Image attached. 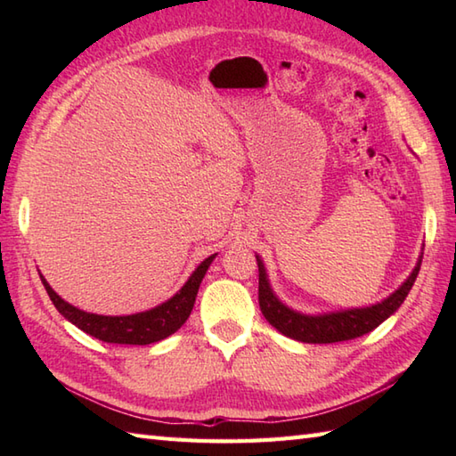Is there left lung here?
Listing matches in <instances>:
<instances>
[{
  "label": "left lung",
  "mask_w": 456,
  "mask_h": 456,
  "mask_svg": "<svg viewBox=\"0 0 456 456\" xmlns=\"http://www.w3.org/2000/svg\"><path fill=\"white\" fill-rule=\"evenodd\" d=\"M423 253L418 258V265L411 270L408 280L390 294L382 302L368 307H353L343 309V312H331L322 315H305L294 312L288 305H284L276 294L273 292L268 282V274L265 263L256 256L258 265V304L260 312L266 317V322L278 329L280 333L296 338L302 343H338V341H351V338L362 337L370 333L382 322H386L392 314H395L403 299L408 297L410 289L419 274Z\"/></svg>",
  "instance_id": "1"
}]
</instances>
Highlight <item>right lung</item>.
<instances>
[{
    "label": "right lung",
    "mask_w": 456,
    "mask_h": 456,
    "mask_svg": "<svg viewBox=\"0 0 456 456\" xmlns=\"http://www.w3.org/2000/svg\"><path fill=\"white\" fill-rule=\"evenodd\" d=\"M216 255L208 256L203 263L193 270L188 282L183 284L176 294H174L167 302L147 309V312L133 314V315H98L88 314L84 309L74 307L72 304L64 302L54 289L48 286L45 276H41L43 286L46 289L48 297L72 325L82 329L103 343H118V345H151L162 341V338L176 333L178 329L186 323V319L191 314L193 302H196L198 289L203 276H206L209 265L213 263Z\"/></svg>",
    "instance_id": "obj_1"
}]
</instances>
